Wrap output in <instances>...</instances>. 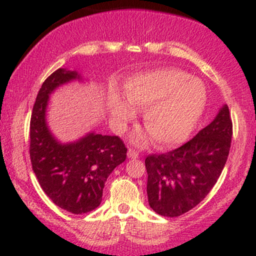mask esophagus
Masks as SVG:
<instances>
[{
  "mask_svg": "<svg viewBox=\"0 0 256 256\" xmlns=\"http://www.w3.org/2000/svg\"><path fill=\"white\" fill-rule=\"evenodd\" d=\"M127 156H128V158L135 160V158H138V152H135L134 149H129L128 152H127Z\"/></svg>",
  "mask_w": 256,
  "mask_h": 256,
  "instance_id": "1",
  "label": "esophagus"
}]
</instances>
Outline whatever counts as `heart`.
<instances>
[{
  "label": "heart",
  "instance_id": "obj_1",
  "mask_svg": "<svg viewBox=\"0 0 256 256\" xmlns=\"http://www.w3.org/2000/svg\"><path fill=\"white\" fill-rule=\"evenodd\" d=\"M127 99L112 96L108 101L112 120L124 129L144 110L143 122L156 144L170 148L184 142L194 130L208 104L204 82L178 68H157L138 73L129 79ZM148 135L135 141L143 143Z\"/></svg>",
  "mask_w": 256,
  "mask_h": 256
}]
</instances>
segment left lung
<instances>
[{"instance_id": "1", "label": "left lung", "mask_w": 256, "mask_h": 256, "mask_svg": "<svg viewBox=\"0 0 256 256\" xmlns=\"http://www.w3.org/2000/svg\"><path fill=\"white\" fill-rule=\"evenodd\" d=\"M227 104L213 121L180 148L146 158L150 208L163 216H180L197 206L225 166L232 138Z\"/></svg>"}]
</instances>
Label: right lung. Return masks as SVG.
<instances>
[{
	"mask_svg": "<svg viewBox=\"0 0 256 256\" xmlns=\"http://www.w3.org/2000/svg\"><path fill=\"white\" fill-rule=\"evenodd\" d=\"M85 82L76 71L59 68L42 85L30 122V158L48 197L73 214L93 211L102 200L107 178L124 162L127 149L118 136L88 132L71 142L56 138L46 112L52 93L70 82Z\"/></svg>",
	"mask_w": 256,
	"mask_h": 256,
	"instance_id": "right-lung-1",
	"label": "right lung"
}]
</instances>
